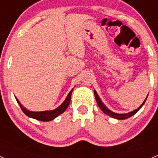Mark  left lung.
I'll use <instances>...</instances> for the list:
<instances>
[{"label":"left lung","instance_id":"1","mask_svg":"<svg viewBox=\"0 0 158 158\" xmlns=\"http://www.w3.org/2000/svg\"><path fill=\"white\" fill-rule=\"evenodd\" d=\"M94 95H95V97H96V103H97V104H98L99 107H100V109H101L102 111H103V112L105 113L106 115H109V116L112 117V118H117V119H126V118H130V117H131V116H132V115H135V113H136L137 111H139V110L140 109V108L142 107V106L144 105L145 102H146V99H147V97H146V100H145L144 101H143V103H142V104H141L140 106H139V108H137V109L134 110L133 111H131V112L126 113V114H118V113H115V112H113V111H111V110L108 109V108H107V107H106V106L104 105V104H103V103H102L101 100H100V97H99L98 95H97V93H96V92L95 91V90H94Z\"/></svg>","mask_w":158,"mask_h":158}]
</instances>
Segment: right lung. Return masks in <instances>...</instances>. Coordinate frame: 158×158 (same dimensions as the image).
Here are the masks:
<instances>
[{"mask_svg":"<svg viewBox=\"0 0 158 158\" xmlns=\"http://www.w3.org/2000/svg\"><path fill=\"white\" fill-rule=\"evenodd\" d=\"M73 89L69 93L68 96H66L65 100H64V102L62 103L61 105L58 107H57L56 109L52 110V111H31L27 110L25 107H23V106H22V104L19 103V100L16 98V101L19 104V107L21 108V110L23 111V112L24 113L25 115H27L28 117L31 118H35L37 120L43 121V122H47V121H51L54 119L57 116H58L59 115H61L62 113H63L64 111L66 110V108L69 106V103H70L71 100V94H72Z\"/></svg>","mask_w":158,"mask_h":158,"instance_id":"1","label":"right lung"}]
</instances>
